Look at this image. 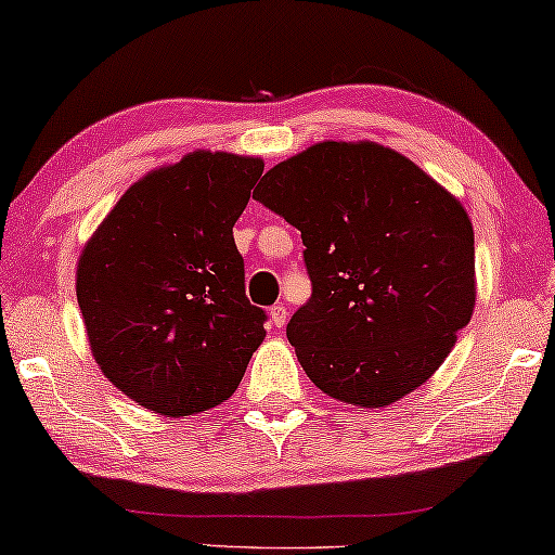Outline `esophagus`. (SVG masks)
<instances>
[{
  "mask_svg": "<svg viewBox=\"0 0 555 555\" xmlns=\"http://www.w3.org/2000/svg\"><path fill=\"white\" fill-rule=\"evenodd\" d=\"M286 319H288V311H286L284 304L271 306V309H269V321H271V324H274L276 328H281V326L286 324Z\"/></svg>",
  "mask_w": 555,
  "mask_h": 555,
  "instance_id": "esophagus-1",
  "label": "esophagus"
}]
</instances>
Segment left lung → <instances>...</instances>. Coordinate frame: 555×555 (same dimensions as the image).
Here are the masks:
<instances>
[{
	"label": "left lung",
	"instance_id": "left-lung-1",
	"mask_svg": "<svg viewBox=\"0 0 555 555\" xmlns=\"http://www.w3.org/2000/svg\"><path fill=\"white\" fill-rule=\"evenodd\" d=\"M301 231L311 299L286 336L331 399L386 409L431 378L474 317V227L449 189L376 142H319L254 192Z\"/></svg>",
	"mask_w": 555,
	"mask_h": 555
}]
</instances>
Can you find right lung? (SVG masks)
Masks as SVG:
<instances>
[{
	"mask_svg": "<svg viewBox=\"0 0 555 555\" xmlns=\"http://www.w3.org/2000/svg\"><path fill=\"white\" fill-rule=\"evenodd\" d=\"M261 171V156L189 152L134 181L81 249L89 349L139 406L169 418L219 406L267 336L234 244Z\"/></svg>",
	"mask_w": 555,
	"mask_h": 555,
	"instance_id": "right-lung-1",
	"label": "right lung"
}]
</instances>
